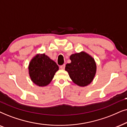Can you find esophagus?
Listing matches in <instances>:
<instances>
[{
    "mask_svg": "<svg viewBox=\"0 0 127 127\" xmlns=\"http://www.w3.org/2000/svg\"><path fill=\"white\" fill-rule=\"evenodd\" d=\"M65 65L64 64H63L62 65H61L60 66V68L62 69V70H64V69L65 68Z\"/></svg>",
    "mask_w": 127,
    "mask_h": 127,
    "instance_id": "esophagus-1",
    "label": "esophagus"
}]
</instances>
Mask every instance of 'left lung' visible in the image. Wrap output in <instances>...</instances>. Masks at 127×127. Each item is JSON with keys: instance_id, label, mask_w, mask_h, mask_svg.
<instances>
[{"instance_id": "obj_1", "label": "left lung", "mask_w": 127, "mask_h": 127, "mask_svg": "<svg viewBox=\"0 0 127 127\" xmlns=\"http://www.w3.org/2000/svg\"><path fill=\"white\" fill-rule=\"evenodd\" d=\"M70 63L67 64L65 70L68 72L74 83L79 87L90 84L95 76L96 64L94 59L85 52L70 56Z\"/></svg>"}]
</instances>
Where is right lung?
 <instances>
[{"label": "right lung", "instance_id": "right-lung-1", "mask_svg": "<svg viewBox=\"0 0 127 127\" xmlns=\"http://www.w3.org/2000/svg\"><path fill=\"white\" fill-rule=\"evenodd\" d=\"M59 66L48 56L37 54L30 61L28 71L31 81L39 87H46L50 83Z\"/></svg>", "mask_w": 127, "mask_h": 127}]
</instances>
